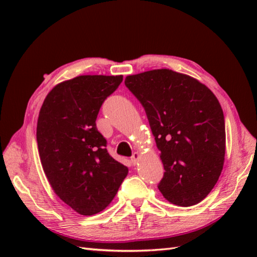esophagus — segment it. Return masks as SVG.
Here are the masks:
<instances>
[{"label":"esophagus","mask_w":257,"mask_h":257,"mask_svg":"<svg viewBox=\"0 0 257 257\" xmlns=\"http://www.w3.org/2000/svg\"><path fill=\"white\" fill-rule=\"evenodd\" d=\"M139 159H140V155L138 154V152H134L133 157H132L133 165H137V163L139 162Z\"/></svg>","instance_id":"esophagus-1"}]
</instances>
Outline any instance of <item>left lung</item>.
<instances>
[{"label": "left lung", "instance_id": "left-lung-1", "mask_svg": "<svg viewBox=\"0 0 257 257\" xmlns=\"http://www.w3.org/2000/svg\"><path fill=\"white\" fill-rule=\"evenodd\" d=\"M124 85L144 106L165 174L160 192L191 206L214 188L225 156V122L215 95L199 80L170 69L127 76Z\"/></svg>", "mask_w": 257, "mask_h": 257}]
</instances>
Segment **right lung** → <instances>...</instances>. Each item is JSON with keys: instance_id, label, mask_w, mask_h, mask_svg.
Masks as SVG:
<instances>
[{"instance_id": "obj_1", "label": "right lung", "mask_w": 257, "mask_h": 257, "mask_svg": "<svg viewBox=\"0 0 257 257\" xmlns=\"http://www.w3.org/2000/svg\"><path fill=\"white\" fill-rule=\"evenodd\" d=\"M121 81V75L63 81L48 92L38 114L36 140L48 182L81 215L106 209L128 174L96 127L101 105Z\"/></svg>"}]
</instances>
